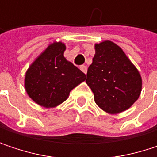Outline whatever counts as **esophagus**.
Listing matches in <instances>:
<instances>
[{"label":"esophagus","instance_id":"obj_1","mask_svg":"<svg viewBox=\"0 0 157 157\" xmlns=\"http://www.w3.org/2000/svg\"><path fill=\"white\" fill-rule=\"evenodd\" d=\"M80 69L82 70V73L86 74V72H87V67H86L85 65H81V66H80Z\"/></svg>","mask_w":157,"mask_h":157}]
</instances>
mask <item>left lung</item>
Masks as SVG:
<instances>
[{
    "mask_svg": "<svg viewBox=\"0 0 157 157\" xmlns=\"http://www.w3.org/2000/svg\"><path fill=\"white\" fill-rule=\"evenodd\" d=\"M94 49L85 82L94 93L96 105L113 114L130 108L142 91L138 70L124 51L111 41L96 44Z\"/></svg>",
    "mask_w": 157,
    "mask_h": 157,
    "instance_id": "1",
    "label": "left lung"
}]
</instances>
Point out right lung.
Segmentation results:
<instances>
[{"label":"right lung","mask_w":157,"mask_h":157,"mask_svg":"<svg viewBox=\"0 0 157 157\" xmlns=\"http://www.w3.org/2000/svg\"><path fill=\"white\" fill-rule=\"evenodd\" d=\"M65 44H50L26 72L24 86L28 95L39 105L51 108L64 102L70 92L86 75L63 56Z\"/></svg>","instance_id":"add662e5"}]
</instances>
